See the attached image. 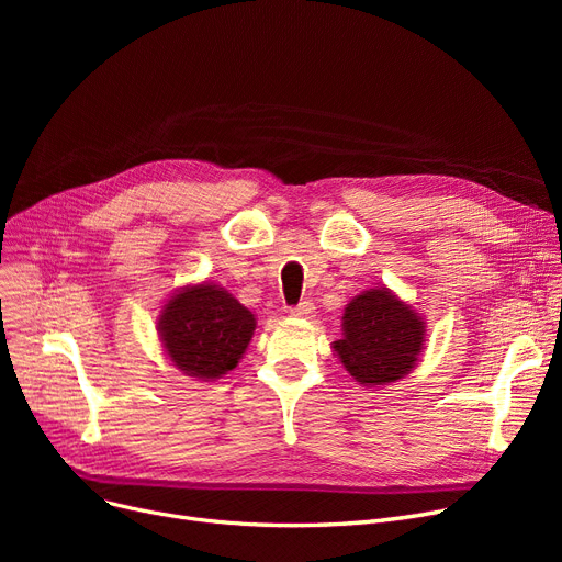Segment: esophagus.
I'll list each match as a JSON object with an SVG mask.
<instances>
[{
	"label": "esophagus",
	"instance_id": "34e87169",
	"mask_svg": "<svg viewBox=\"0 0 562 562\" xmlns=\"http://www.w3.org/2000/svg\"><path fill=\"white\" fill-rule=\"evenodd\" d=\"M314 303L312 301H301L296 307L291 310V316H299V318H310L314 314Z\"/></svg>",
	"mask_w": 562,
	"mask_h": 562
}]
</instances>
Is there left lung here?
<instances>
[{
    "mask_svg": "<svg viewBox=\"0 0 562 562\" xmlns=\"http://www.w3.org/2000/svg\"><path fill=\"white\" fill-rule=\"evenodd\" d=\"M341 321L344 337L333 348L360 385H387L415 369L426 341V323L387 286L362 291L346 305Z\"/></svg>",
    "mask_w": 562,
    "mask_h": 562,
    "instance_id": "left-lung-1",
    "label": "left lung"
}]
</instances>
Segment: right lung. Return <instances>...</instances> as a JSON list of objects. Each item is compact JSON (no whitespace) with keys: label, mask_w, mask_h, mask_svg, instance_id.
<instances>
[{"label":"right lung","mask_w":562,"mask_h":562,"mask_svg":"<svg viewBox=\"0 0 562 562\" xmlns=\"http://www.w3.org/2000/svg\"><path fill=\"white\" fill-rule=\"evenodd\" d=\"M255 328V314L210 282L172 293L157 323L170 362L198 380H216L239 364Z\"/></svg>","instance_id":"add662e5"}]
</instances>
